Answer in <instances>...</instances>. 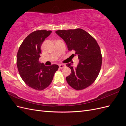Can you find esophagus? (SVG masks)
<instances>
[{
    "mask_svg": "<svg viewBox=\"0 0 126 126\" xmlns=\"http://www.w3.org/2000/svg\"><path fill=\"white\" fill-rule=\"evenodd\" d=\"M59 67L60 69H63V68L64 67H66V65L64 64H60L59 65Z\"/></svg>",
    "mask_w": 126,
    "mask_h": 126,
    "instance_id": "1",
    "label": "esophagus"
}]
</instances>
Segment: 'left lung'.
<instances>
[{
  "mask_svg": "<svg viewBox=\"0 0 126 126\" xmlns=\"http://www.w3.org/2000/svg\"><path fill=\"white\" fill-rule=\"evenodd\" d=\"M56 33L65 42L69 51H74L78 56L77 66H66L70 68L71 74L66 80L72 88L82 90L90 86L97 78L100 71L102 56L96 40L84 30L78 28L59 30Z\"/></svg>",
  "mask_w": 126,
  "mask_h": 126,
  "instance_id": "obj_1",
  "label": "left lung"
}]
</instances>
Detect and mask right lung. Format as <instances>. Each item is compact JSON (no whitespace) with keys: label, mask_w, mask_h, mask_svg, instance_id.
<instances>
[{"label":"right lung","mask_w":126,"mask_h":126,"mask_svg":"<svg viewBox=\"0 0 126 126\" xmlns=\"http://www.w3.org/2000/svg\"><path fill=\"white\" fill-rule=\"evenodd\" d=\"M52 32L50 30H36L27 37L19 48L17 65L20 77L27 85L42 90L50 84L58 70L57 64L46 66L39 62L42 44Z\"/></svg>","instance_id":"1"}]
</instances>
